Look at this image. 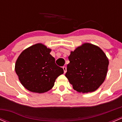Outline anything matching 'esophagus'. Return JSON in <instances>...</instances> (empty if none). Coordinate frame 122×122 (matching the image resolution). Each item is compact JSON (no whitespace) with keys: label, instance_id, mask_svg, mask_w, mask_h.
Here are the masks:
<instances>
[{"label":"esophagus","instance_id":"obj_1","mask_svg":"<svg viewBox=\"0 0 122 122\" xmlns=\"http://www.w3.org/2000/svg\"><path fill=\"white\" fill-rule=\"evenodd\" d=\"M62 68H63L64 72V73H66V72H67V68H66V67L64 66V67H62Z\"/></svg>","mask_w":122,"mask_h":122}]
</instances>
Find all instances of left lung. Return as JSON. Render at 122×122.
Returning <instances> with one entry per match:
<instances>
[{"instance_id": "1", "label": "left lung", "mask_w": 122, "mask_h": 122, "mask_svg": "<svg viewBox=\"0 0 122 122\" xmlns=\"http://www.w3.org/2000/svg\"><path fill=\"white\" fill-rule=\"evenodd\" d=\"M68 60L66 77L75 90L93 92L104 82L109 60L99 47L86 43L71 51Z\"/></svg>"}]
</instances>
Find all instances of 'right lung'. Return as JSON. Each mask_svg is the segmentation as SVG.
<instances>
[{"instance_id": "right-lung-1", "label": "right lung", "mask_w": 122, "mask_h": 122, "mask_svg": "<svg viewBox=\"0 0 122 122\" xmlns=\"http://www.w3.org/2000/svg\"><path fill=\"white\" fill-rule=\"evenodd\" d=\"M51 50L41 44L23 51L15 64V71L21 84L27 90L42 93L53 87L56 78L64 70L55 64Z\"/></svg>"}]
</instances>
